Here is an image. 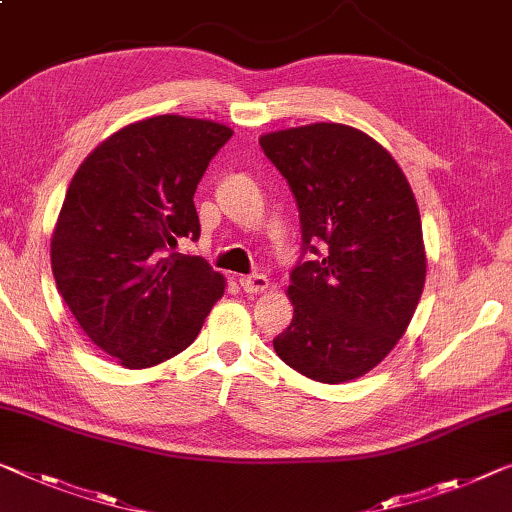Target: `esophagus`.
I'll use <instances>...</instances> for the list:
<instances>
[{
  "label": "esophagus",
  "instance_id": "34e87169",
  "mask_svg": "<svg viewBox=\"0 0 512 512\" xmlns=\"http://www.w3.org/2000/svg\"><path fill=\"white\" fill-rule=\"evenodd\" d=\"M239 285L246 294H262L269 289V278L262 276V273H253V276H241L239 278Z\"/></svg>",
  "mask_w": 512,
  "mask_h": 512
}]
</instances>
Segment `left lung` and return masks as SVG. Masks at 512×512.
<instances>
[{
	"label": "left lung",
	"mask_w": 512,
	"mask_h": 512,
	"mask_svg": "<svg viewBox=\"0 0 512 512\" xmlns=\"http://www.w3.org/2000/svg\"><path fill=\"white\" fill-rule=\"evenodd\" d=\"M259 147L299 207L303 255H315L289 276L294 317L273 349L324 384L363 377L398 345L423 294L421 213L409 181L379 142L345 124L266 133Z\"/></svg>",
	"instance_id": "left-lung-1"
}]
</instances>
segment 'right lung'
I'll list each match as a JSON object with an SVG mask.
<instances>
[{"mask_svg":"<svg viewBox=\"0 0 512 512\" xmlns=\"http://www.w3.org/2000/svg\"><path fill=\"white\" fill-rule=\"evenodd\" d=\"M232 128L160 114L121 128L78 167L52 232L61 299L124 368L183 352L225 292L207 259L170 253L200 239L193 195Z\"/></svg>","mask_w":512,"mask_h":512,"instance_id":"right-lung-1","label":"right lung"}]
</instances>
